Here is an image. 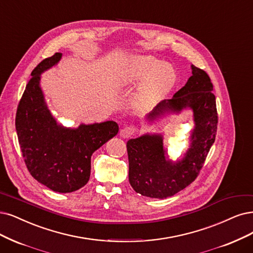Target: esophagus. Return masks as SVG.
I'll return each mask as SVG.
<instances>
[{
  "instance_id": "obj_1",
  "label": "esophagus",
  "mask_w": 253,
  "mask_h": 253,
  "mask_svg": "<svg viewBox=\"0 0 253 253\" xmlns=\"http://www.w3.org/2000/svg\"><path fill=\"white\" fill-rule=\"evenodd\" d=\"M136 131V128L133 126H127L125 128H123L120 131V136H122L123 138H129L130 136H132Z\"/></svg>"
}]
</instances>
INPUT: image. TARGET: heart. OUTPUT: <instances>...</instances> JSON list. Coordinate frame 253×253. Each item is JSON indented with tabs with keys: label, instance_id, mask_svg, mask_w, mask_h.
<instances>
[{
	"label": "heart",
	"instance_id": "1",
	"mask_svg": "<svg viewBox=\"0 0 253 253\" xmlns=\"http://www.w3.org/2000/svg\"><path fill=\"white\" fill-rule=\"evenodd\" d=\"M142 79L136 92V102L148 107L173 87L176 74L170 64L163 63L150 55H139L129 60L117 83L119 86H126Z\"/></svg>",
	"mask_w": 253,
	"mask_h": 253
}]
</instances>
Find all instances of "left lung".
Returning a JSON list of instances; mask_svg holds the SVG:
<instances>
[{"instance_id":"8db88e82","label":"left lung","mask_w":253,"mask_h":253,"mask_svg":"<svg viewBox=\"0 0 253 253\" xmlns=\"http://www.w3.org/2000/svg\"><path fill=\"white\" fill-rule=\"evenodd\" d=\"M193 110L195 127L191 145L182 160L168 158L162 134H144L127 142L129 182L132 189L150 198L171 197L198 176L217 133L218 114L212 83L203 70L192 64V76L170 100L158 103L147 116L152 122L166 114Z\"/></svg>"}]
</instances>
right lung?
Instances as JSON below:
<instances>
[{
  "mask_svg": "<svg viewBox=\"0 0 253 253\" xmlns=\"http://www.w3.org/2000/svg\"><path fill=\"white\" fill-rule=\"evenodd\" d=\"M61 53L43 59L31 73L18 103L15 128L24 161L34 178L58 193H72L85 185L90 176V157L117 135L114 121L68 128L58 124L46 106L41 75L57 64Z\"/></svg>",
  "mask_w": 253,
  "mask_h": 253,
  "instance_id": "obj_1",
  "label": "right lung"
}]
</instances>
